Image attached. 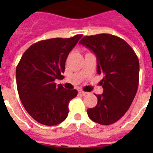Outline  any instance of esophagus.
<instances>
[{
    "label": "esophagus",
    "instance_id": "1",
    "mask_svg": "<svg viewBox=\"0 0 153 153\" xmlns=\"http://www.w3.org/2000/svg\"><path fill=\"white\" fill-rule=\"evenodd\" d=\"M79 93L81 94H82V95H86V94H87V92H86V91H79Z\"/></svg>",
    "mask_w": 153,
    "mask_h": 153
}]
</instances>
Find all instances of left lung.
Masks as SVG:
<instances>
[{"instance_id": "left-lung-1", "label": "left lung", "mask_w": 153, "mask_h": 153, "mask_svg": "<svg viewBox=\"0 0 153 153\" xmlns=\"http://www.w3.org/2000/svg\"><path fill=\"white\" fill-rule=\"evenodd\" d=\"M79 44L95 54L97 72L103 76V93L96 94L98 104L87 109L88 117L101 125L114 124L125 115L137 91V56L124 39L110 34L86 36Z\"/></svg>"}]
</instances>
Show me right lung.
Instances as JSON below:
<instances>
[{
    "label": "right lung",
    "instance_id": "1",
    "mask_svg": "<svg viewBox=\"0 0 153 153\" xmlns=\"http://www.w3.org/2000/svg\"><path fill=\"white\" fill-rule=\"evenodd\" d=\"M82 35L53 38L32 44L25 51L16 70L20 99L26 111L37 122L55 126L67 118L70 101L78 94L55 79H62L65 62Z\"/></svg>",
    "mask_w": 153,
    "mask_h": 153
}]
</instances>
